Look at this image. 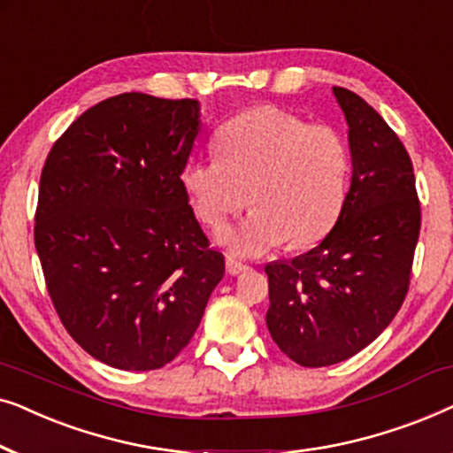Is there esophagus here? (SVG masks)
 Instances as JSON below:
<instances>
[{
  "label": "esophagus",
  "mask_w": 453,
  "mask_h": 453,
  "mask_svg": "<svg viewBox=\"0 0 453 453\" xmlns=\"http://www.w3.org/2000/svg\"><path fill=\"white\" fill-rule=\"evenodd\" d=\"M250 270V265L247 264H241V262H237V259L234 257H226V272L231 276H239V274H245V272Z\"/></svg>",
  "instance_id": "34e87169"
}]
</instances>
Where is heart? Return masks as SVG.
<instances>
[{"instance_id": "b5f03b06", "label": "heart", "mask_w": 453, "mask_h": 453, "mask_svg": "<svg viewBox=\"0 0 453 453\" xmlns=\"http://www.w3.org/2000/svg\"><path fill=\"white\" fill-rule=\"evenodd\" d=\"M219 157L189 160L183 185L208 226H220L247 203L256 208L216 239L233 256H259L284 241L307 247L342 214L350 185V148L327 123H307L276 107L233 117L214 138Z\"/></svg>"}]
</instances>
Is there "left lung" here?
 <instances>
[{
  "instance_id": "1",
  "label": "left lung",
  "mask_w": 453,
  "mask_h": 453,
  "mask_svg": "<svg viewBox=\"0 0 453 453\" xmlns=\"http://www.w3.org/2000/svg\"><path fill=\"white\" fill-rule=\"evenodd\" d=\"M349 123L350 189L342 214L318 247L265 265V324L303 367L355 357L389 326L411 284L420 233L412 160L377 111L334 86Z\"/></svg>"
}]
</instances>
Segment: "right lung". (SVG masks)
Returning <instances> with one entry per match:
<instances>
[{
  "label": "right lung",
  "instance_id": "obj_1",
  "mask_svg": "<svg viewBox=\"0 0 453 453\" xmlns=\"http://www.w3.org/2000/svg\"><path fill=\"white\" fill-rule=\"evenodd\" d=\"M197 132V101L126 92L84 111L42 166L35 247L49 296L109 367L171 363L225 276L181 181Z\"/></svg>",
  "mask_w": 453,
  "mask_h": 453
}]
</instances>
